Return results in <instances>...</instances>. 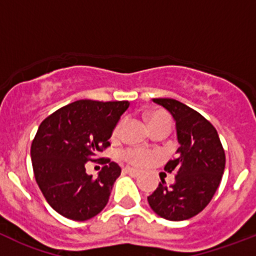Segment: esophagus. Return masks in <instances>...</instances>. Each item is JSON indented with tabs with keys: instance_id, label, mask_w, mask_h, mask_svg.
<instances>
[{
	"instance_id": "obj_1",
	"label": "esophagus",
	"mask_w": 256,
	"mask_h": 256,
	"mask_svg": "<svg viewBox=\"0 0 256 256\" xmlns=\"http://www.w3.org/2000/svg\"><path fill=\"white\" fill-rule=\"evenodd\" d=\"M124 172H126V174H130V176H132V177H137L140 174L138 170H136V169H132L130 168V166H126V168H124Z\"/></svg>"
}]
</instances>
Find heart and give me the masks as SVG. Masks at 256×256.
Listing matches in <instances>:
<instances>
[{
	"label": "heart",
	"mask_w": 256,
	"mask_h": 256,
	"mask_svg": "<svg viewBox=\"0 0 256 256\" xmlns=\"http://www.w3.org/2000/svg\"><path fill=\"white\" fill-rule=\"evenodd\" d=\"M169 123V118L166 116L165 114L162 112H155V114L151 115L150 118V124L154 123ZM120 126L122 123H119L116 126L114 130V134L116 136L120 130ZM123 158L126 160V162H130V164L136 165V166H146L148 162H151V152L148 150H144V148H126V151L123 152Z\"/></svg>",
	"instance_id": "heart-1"
}]
</instances>
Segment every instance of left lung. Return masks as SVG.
Segmentation results:
<instances>
[{"instance_id":"obj_1","label":"left lung","mask_w":256,"mask_h":256,"mask_svg":"<svg viewBox=\"0 0 256 256\" xmlns=\"http://www.w3.org/2000/svg\"><path fill=\"white\" fill-rule=\"evenodd\" d=\"M176 120L180 148L164 170L176 174L173 184L164 180L148 198L151 209L168 220H186L206 208L222 180L226 154L216 130L200 112L173 98H154Z\"/></svg>"}]
</instances>
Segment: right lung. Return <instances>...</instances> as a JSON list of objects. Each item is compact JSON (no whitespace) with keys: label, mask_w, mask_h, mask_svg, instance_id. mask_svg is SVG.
Masks as SVG:
<instances>
[{"label":"right lung","mask_w":256,"mask_h":256,"mask_svg":"<svg viewBox=\"0 0 256 256\" xmlns=\"http://www.w3.org/2000/svg\"><path fill=\"white\" fill-rule=\"evenodd\" d=\"M128 101L79 100L47 116L32 142L33 172L52 209L83 222L97 216L108 201L120 166L108 159L97 178L86 173V162L110 146L115 126Z\"/></svg>","instance_id":"1"}]
</instances>
